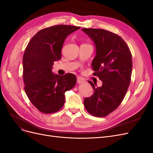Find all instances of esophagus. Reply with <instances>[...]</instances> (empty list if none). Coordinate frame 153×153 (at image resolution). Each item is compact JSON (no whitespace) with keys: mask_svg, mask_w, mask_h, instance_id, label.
Instances as JSON below:
<instances>
[{"mask_svg":"<svg viewBox=\"0 0 153 153\" xmlns=\"http://www.w3.org/2000/svg\"><path fill=\"white\" fill-rule=\"evenodd\" d=\"M85 81H84V80L83 79V78H80V77H78L77 78V82H78V84H82V83H84Z\"/></svg>","mask_w":153,"mask_h":153,"instance_id":"1","label":"esophagus"}]
</instances>
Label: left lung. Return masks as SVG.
Masks as SVG:
<instances>
[{"mask_svg":"<svg viewBox=\"0 0 153 153\" xmlns=\"http://www.w3.org/2000/svg\"><path fill=\"white\" fill-rule=\"evenodd\" d=\"M94 43L96 56L92 62L93 75L102 81L101 87L88 82L94 94L84 101L85 108L95 117H105L123 101L131 82L132 57L125 41L113 32L100 29H82Z\"/></svg>","mask_w":153,"mask_h":153,"instance_id":"8db88e82","label":"left lung"}]
</instances>
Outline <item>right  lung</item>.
<instances>
[{
    "label": "right lung",
    "mask_w": 153,
    "mask_h": 153,
    "mask_svg": "<svg viewBox=\"0 0 153 153\" xmlns=\"http://www.w3.org/2000/svg\"><path fill=\"white\" fill-rule=\"evenodd\" d=\"M80 27L57 25L41 29L32 37L23 57L24 89L32 104L45 114L55 113L65 102V92L75 85L72 73L55 75L54 62L61 59L66 37Z\"/></svg>",
    "instance_id": "obj_1"
}]
</instances>
